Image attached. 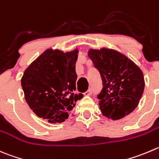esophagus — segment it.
<instances>
[{
    "mask_svg": "<svg viewBox=\"0 0 159 159\" xmlns=\"http://www.w3.org/2000/svg\"><path fill=\"white\" fill-rule=\"evenodd\" d=\"M92 90L91 89H89V90L86 91V92H84V95H92Z\"/></svg>",
    "mask_w": 159,
    "mask_h": 159,
    "instance_id": "34e87169",
    "label": "esophagus"
}]
</instances>
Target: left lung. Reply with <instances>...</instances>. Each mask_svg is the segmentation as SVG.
<instances>
[{
    "instance_id": "8db88e82",
    "label": "left lung",
    "mask_w": 159,
    "mask_h": 159,
    "mask_svg": "<svg viewBox=\"0 0 159 159\" xmlns=\"http://www.w3.org/2000/svg\"><path fill=\"white\" fill-rule=\"evenodd\" d=\"M89 57L102 81L97 98L103 115L112 120L128 115L138 106L144 92L141 69L127 57L112 50H91Z\"/></svg>"
}]
</instances>
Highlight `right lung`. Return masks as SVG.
<instances>
[{"instance_id": "1", "label": "right lung", "mask_w": 159, "mask_h": 159, "mask_svg": "<svg viewBox=\"0 0 159 159\" xmlns=\"http://www.w3.org/2000/svg\"><path fill=\"white\" fill-rule=\"evenodd\" d=\"M78 50H47L25 70L21 87L33 112L50 123H62L83 94L75 93Z\"/></svg>"}]
</instances>
